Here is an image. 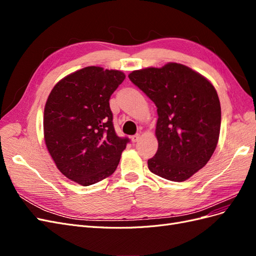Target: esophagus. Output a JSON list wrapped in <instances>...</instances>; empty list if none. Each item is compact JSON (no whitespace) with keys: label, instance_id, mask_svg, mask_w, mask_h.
Returning <instances> with one entry per match:
<instances>
[{"label":"esophagus","instance_id":"34e87169","mask_svg":"<svg viewBox=\"0 0 256 256\" xmlns=\"http://www.w3.org/2000/svg\"><path fill=\"white\" fill-rule=\"evenodd\" d=\"M138 140H140V134H134V136H131V141H132V143H136Z\"/></svg>","mask_w":256,"mask_h":256}]
</instances>
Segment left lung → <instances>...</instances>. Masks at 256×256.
<instances>
[{
    "instance_id": "1",
    "label": "left lung",
    "mask_w": 256,
    "mask_h": 256,
    "mask_svg": "<svg viewBox=\"0 0 256 256\" xmlns=\"http://www.w3.org/2000/svg\"><path fill=\"white\" fill-rule=\"evenodd\" d=\"M128 76L157 106L158 150L147 161L150 171L168 180H187L206 166L219 141L221 106L214 86L190 67L172 62Z\"/></svg>"
}]
</instances>
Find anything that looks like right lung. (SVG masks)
I'll use <instances>...</instances> for the list:
<instances>
[{
    "mask_svg": "<svg viewBox=\"0 0 256 256\" xmlns=\"http://www.w3.org/2000/svg\"><path fill=\"white\" fill-rule=\"evenodd\" d=\"M125 78L120 70L88 66L52 88L44 112V143L68 180L94 184L118 168L129 140L116 136L109 100Z\"/></svg>",
    "mask_w": 256,
    "mask_h": 256,
    "instance_id": "1",
    "label": "right lung"
}]
</instances>
